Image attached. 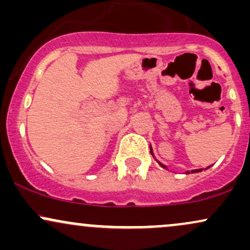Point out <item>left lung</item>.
Returning <instances> with one entry per match:
<instances>
[{
  "label": "left lung",
  "mask_w": 250,
  "mask_h": 250,
  "mask_svg": "<svg viewBox=\"0 0 250 250\" xmlns=\"http://www.w3.org/2000/svg\"><path fill=\"white\" fill-rule=\"evenodd\" d=\"M150 153H151V155H153V156H154V153H153V149H151V146H150ZM155 157V156H154ZM155 160H156V159H155ZM156 162L157 163H159V165L160 166H161V167L162 168H165V169H167V170H168V167H167V166H165V165H163V163H161V162H160V161H157V160H156ZM211 167V166H209V167H207V168H206V169H208V168H210ZM200 171H202V169H195V170H190V171H186V173L185 174H193V173H200Z\"/></svg>",
  "instance_id": "1"
}]
</instances>
